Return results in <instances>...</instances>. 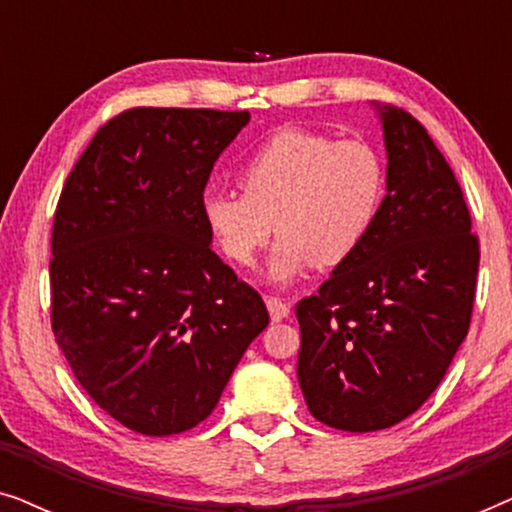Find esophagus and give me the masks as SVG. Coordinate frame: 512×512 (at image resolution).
<instances>
[{
  "label": "esophagus",
  "instance_id": "obj_1",
  "mask_svg": "<svg viewBox=\"0 0 512 512\" xmlns=\"http://www.w3.org/2000/svg\"><path fill=\"white\" fill-rule=\"evenodd\" d=\"M265 305H268V312H270L272 321H282L291 314V307L286 305L282 298H275V296L265 298Z\"/></svg>",
  "mask_w": 512,
  "mask_h": 512
}]
</instances>
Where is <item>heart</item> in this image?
I'll return each instance as SVG.
<instances>
[{"label": "heart", "instance_id": "obj_1", "mask_svg": "<svg viewBox=\"0 0 512 512\" xmlns=\"http://www.w3.org/2000/svg\"><path fill=\"white\" fill-rule=\"evenodd\" d=\"M240 193L207 191L200 214L216 249L249 268L268 244L275 284H291L310 265L333 268L352 258L373 228L384 195V163L363 139H333L284 128L237 170Z\"/></svg>", "mask_w": 512, "mask_h": 512}]
</instances>
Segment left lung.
<instances>
[{
    "mask_svg": "<svg viewBox=\"0 0 512 512\" xmlns=\"http://www.w3.org/2000/svg\"><path fill=\"white\" fill-rule=\"evenodd\" d=\"M373 109L387 195L359 251L296 305L307 408L352 433L389 429L436 391L468 333L480 263L464 193L429 132L391 104Z\"/></svg>",
    "mask_w": 512,
    "mask_h": 512,
    "instance_id": "left-lung-1",
    "label": "left lung"
}]
</instances>
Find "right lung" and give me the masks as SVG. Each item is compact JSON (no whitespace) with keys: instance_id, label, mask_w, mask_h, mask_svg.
<instances>
[{"instance_id":"1","label":"right lung","mask_w":512,"mask_h":512,"mask_svg":"<svg viewBox=\"0 0 512 512\" xmlns=\"http://www.w3.org/2000/svg\"><path fill=\"white\" fill-rule=\"evenodd\" d=\"M249 111L130 109L111 118L62 188L51 324L88 396L144 436L212 415L263 298L212 251L200 200Z\"/></svg>"}]
</instances>
